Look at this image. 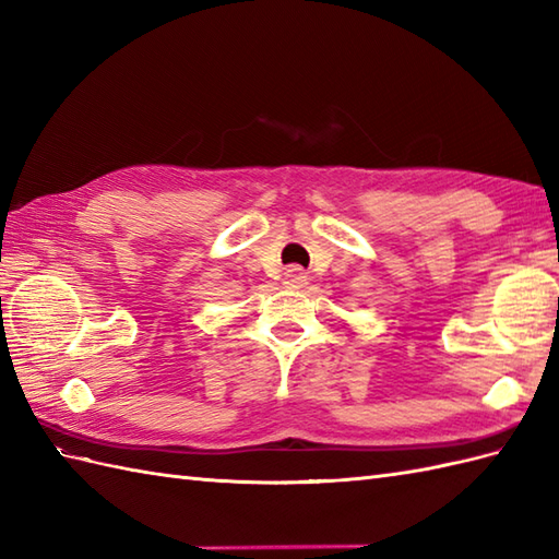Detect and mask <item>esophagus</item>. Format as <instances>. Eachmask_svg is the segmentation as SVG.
I'll list each match as a JSON object with an SVG mask.
<instances>
[{
  "label": "esophagus",
  "mask_w": 559,
  "mask_h": 559,
  "mask_svg": "<svg viewBox=\"0 0 559 559\" xmlns=\"http://www.w3.org/2000/svg\"><path fill=\"white\" fill-rule=\"evenodd\" d=\"M285 285H288V288H305L307 274L300 266H290L288 271H285Z\"/></svg>",
  "instance_id": "obj_1"
}]
</instances>
